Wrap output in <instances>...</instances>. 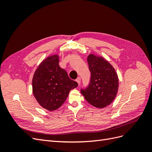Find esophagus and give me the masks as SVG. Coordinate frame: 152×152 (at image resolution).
Masks as SVG:
<instances>
[{"label":"esophagus","mask_w":152,"mask_h":152,"mask_svg":"<svg viewBox=\"0 0 152 152\" xmlns=\"http://www.w3.org/2000/svg\"><path fill=\"white\" fill-rule=\"evenodd\" d=\"M76 82L78 83V84H80V77H77V79H76Z\"/></svg>","instance_id":"1"}]
</instances>
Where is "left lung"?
Segmentation results:
<instances>
[{
  "mask_svg": "<svg viewBox=\"0 0 152 152\" xmlns=\"http://www.w3.org/2000/svg\"><path fill=\"white\" fill-rule=\"evenodd\" d=\"M87 63L91 72L90 82L86 89H81V93L91 105L103 108L116 97L118 89L117 73L111 64L102 56L90 54Z\"/></svg>",
  "mask_w": 152,
  "mask_h": 152,
  "instance_id": "1",
  "label": "left lung"
}]
</instances>
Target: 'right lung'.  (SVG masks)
Instances as JSON below:
<instances>
[{"label":"right lung","instance_id":"1","mask_svg":"<svg viewBox=\"0 0 152 152\" xmlns=\"http://www.w3.org/2000/svg\"><path fill=\"white\" fill-rule=\"evenodd\" d=\"M59 56L52 55L43 60L34 73L32 89L39 104L49 111L59 108L65 102L77 82L70 79L59 65Z\"/></svg>","mask_w":152,"mask_h":152}]
</instances>
